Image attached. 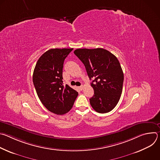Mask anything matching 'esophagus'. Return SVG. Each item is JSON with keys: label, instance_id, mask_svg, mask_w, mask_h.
<instances>
[{"label": "esophagus", "instance_id": "obj_1", "mask_svg": "<svg viewBox=\"0 0 160 160\" xmlns=\"http://www.w3.org/2000/svg\"><path fill=\"white\" fill-rule=\"evenodd\" d=\"M79 88L82 90L83 88V85H81V86H80V87H79Z\"/></svg>", "mask_w": 160, "mask_h": 160}]
</instances>
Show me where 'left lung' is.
Masks as SVG:
<instances>
[{"mask_svg":"<svg viewBox=\"0 0 160 160\" xmlns=\"http://www.w3.org/2000/svg\"><path fill=\"white\" fill-rule=\"evenodd\" d=\"M74 54L83 63L94 95L91 106L99 113L111 111L118 104L122 92L123 73L117 58L102 48L78 49Z\"/></svg>","mask_w":160,"mask_h":160,"instance_id":"1","label":"left lung"}]
</instances>
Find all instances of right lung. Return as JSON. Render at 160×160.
Instances as JSON below:
<instances>
[{
    "label": "right lung",
    "instance_id": "1",
    "mask_svg": "<svg viewBox=\"0 0 160 160\" xmlns=\"http://www.w3.org/2000/svg\"><path fill=\"white\" fill-rule=\"evenodd\" d=\"M73 49H49L40 57L33 71V82L38 98L49 111L59 115L72 108L78 94L62 84L64 61Z\"/></svg>",
    "mask_w": 160,
    "mask_h": 160
}]
</instances>
